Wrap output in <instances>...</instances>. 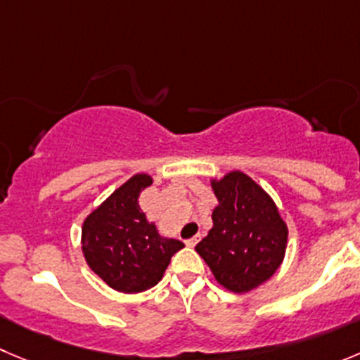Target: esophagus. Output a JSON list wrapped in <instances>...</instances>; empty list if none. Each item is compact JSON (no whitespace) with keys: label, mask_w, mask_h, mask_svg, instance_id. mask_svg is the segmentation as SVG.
Wrapping results in <instances>:
<instances>
[{"label":"esophagus","mask_w":360,"mask_h":360,"mask_svg":"<svg viewBox=\"0 0 360 360\" xmlns=\"http://www.w3.org/2000/svg\"><path fill=\"white\" fill-rule=\"evenodd\" d=\"M198 242H200V235H196V237H193V238H189V240H186V244L189 245V248H194V245H196Z\"/></svg>","instance_id":"34e87169"}]
</instances>
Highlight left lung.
<instances>
[{
  "label": "left lung",
  "mask_w": 360,
  "mask_h": 360,
  "mask_svg": "<svg viewBox=\"0 0 360 360\" xmlns=\"http://www.w3.org/2000/svg\"><path fill=\"white\" fill-rule=\"evenodd\" d=\"M214 226L196 245L219 285L245 293L265 283L285 258L288 228L272 198L240 171L212 180Z\"/></svg>",
  "instance_id": "8db88e82"
}]
</instances>
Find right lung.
<instances>
[{"label":"right lung","mask_w":360,"mask_h":360,"mask_svg":"<svg viewBox=\"0 0 360 360\" xmlns=\"http://www.w3.org/2000/svg\"><path fill=\"white\" fill-rule=\"evenodd\" d=\"M152 186L148 174H134L116 189L83 224V252L105 285L139 293L162 279L180 240L160 237L139 208V194Z\"/></svg>","instance_id":"add662e5"}]
</instances>
